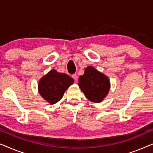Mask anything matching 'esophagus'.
<instances>
[{
    "instance_id": "34e87169",
    "label": "esophagus",
    "mask_w": 153,
    "mask_h": 153,
    "mask_svg": "<svg viewBox=\"0 0 153 153\" xmlns=\"http://www.w3.org/2000/svg\"><path fill=\"white\" fill-rule=\"evenodd\" d=\"M72 78L74 79L75 81H77V80H78V76H77V75L76 74L72 75Z\"/></svg>"
}]
</instances>
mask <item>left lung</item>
Instances as JSON below:
<instances>
[{"instance_id": "1", "label": "left lung", "mask_w": 153, "mask_h": 153, "mask_svg": "<svg viewBox=\"0 0 153 153\" xmlns=\"http://www.w3.org/2000/svg\"><path fill=\"white\" fill-rule=\"evenodd\" d=\"M78 85L85 97L95 103L103 101L111 88L108 77L93 66L85 69L84 74L79 76Z\"/></svg>"}]
</instances>
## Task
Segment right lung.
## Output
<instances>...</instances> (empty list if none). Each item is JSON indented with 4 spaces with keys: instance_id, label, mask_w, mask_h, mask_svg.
<instances>
[{
    "instance_id": "obj_1",
    "label": "right lung",
    "mask_w": 153,
    "mask_h": 153,
    "mask_svg": "<svg viewBox=\"0 0 153 153\" xmlns=\"http://www.w3.org/2000/svg\"><path fill=\"white\" fill-rule=\"evenodd\" d=\"M74 83L68 74L51 70L38 82V92L44 100L54 104L62 99L66 90Z\"/></svg>"
}]
</instances>
